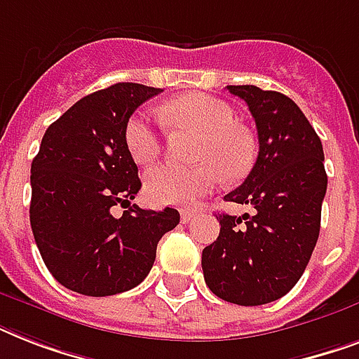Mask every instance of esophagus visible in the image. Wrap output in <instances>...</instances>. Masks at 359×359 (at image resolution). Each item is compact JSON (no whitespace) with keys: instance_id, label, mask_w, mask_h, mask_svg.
I'll return each instance as SVG.
<instances>
[{"instance_id":"1","label":"esophagus","mask_w":359,"mask_h":359,"mask_svg":"<svg viewBox=\"0 0 359 359\" xmlns=\"http://www.w3.org/2000/svg\"><path fill=\"white\" fill-rule=\"evenodd\" d=\"M194 218H196V212H194V210H182V212H180V219H182V224H190Z\"/></svg>"}]
</instances>
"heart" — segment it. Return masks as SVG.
Listing matches in <instances>:
<instances>
[{
    "label": "heart",
    "instance_id": "b5f03b06",
    "mask_svg": "<svg viewBox=\"0 0 359 359\" xmlns=\"http://www.w3.org/2000/svg\"><path fill=\"white\" fill-rule=\"evenodd\" d=\"M163 117L169 123L184 124L205 134L196 168H179L163 163L145 175V191L158 205L194 207L225 179H242L253 163L250 137L236 128V115L231 106L207 97L186 95L169 104ZM124 147L130 158L140 165L152 163L162 152L160 123L152 114L140 109L128 117L123 132Z\"/></svg>",
    "mask_w": 359,
    "mask_h": 359
}]
</instances>
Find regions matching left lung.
Listing matches in <instances>:
<instances>
[{
  "instance_id": "obj_1",
  "label": "left lung",
  "mask_w": 359,
  "mask_h": 359,
  "mask_svg": "<svg viewBox=\"0 0 359 359\" xmlns=\"http://www.w3.org/2000/svg\"><path fill=\"white\" fill-rule=\"evenodd\" d=\"M227 89L255 119L259 156L224 199L251 205L255 214L219 216V236L203 250V276L222 300L262 306L287 294L306 270L328 177L320 137L289 97L255 86Z\"/></svg>"
}]
</instances>
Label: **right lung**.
Returning <instances> with one entry per match:
<instances>
[{
	"instance_id": "right-lung-1",
	"label": "right lung",
	"mask_w": 359,
	"mask_h": 359,
	"mask_svg": "<svg viewBox=\"0 0 359 359\" xmlns=\"http://www.w3.org/2000/svg\"><path fill=\"white\" fill-rule=\"evenodd\" d=\"M162 89L114 83L91 93L48 126L31 163L29 219L46 268L67 289L111 296L151 272L156 245L179 225L175 208L130 205L141 190L124 147L128 117Z\"/></svg>"
}]
</instances>
